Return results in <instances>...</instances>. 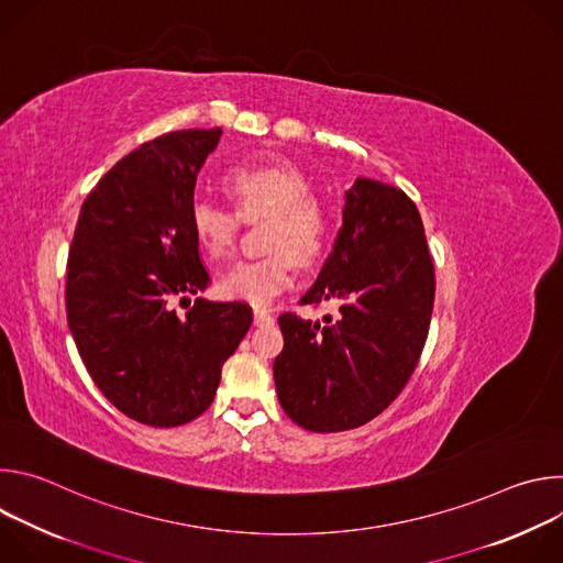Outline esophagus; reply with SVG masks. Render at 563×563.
Listing matches in <instances>:
<instances>
[{
  "mask_svg": "<svg viewBox=\"0 0 563 563\" xmlns=\"http://www.w3.org/2000/svg\"><path fill=\"white\" fill-rule=\"evenodd\" d=\"M254 323H256L258 328H265V325H274V316H272L267 309H261V307H256V309H254Z\"/></svg>",
  "mask_w": 563,
  "mask_h": 563,
  "instance_id": "34e87169",
  "label": "esophagus"
}]
</instances>
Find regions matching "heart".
Segmentation results:
<instances>
[{"instance_id":"heart-1","label":"heart","mask_w":563,"mask_h":563,"mask_svg":"<svg viewBox=\"0 0 563 563\" xmlns=\"http://www.w3.org/2000/svg\"><path fill=\"white\" fill-rule=\"evenodd\" d=\"M235 209L245 218L272 213L265 258L240 261L220 280L227 298L252 305H267L294 283V258L311 265L323 252L330 231L325 207L311 194L309 176L287 159L269 157L231 169L224 180ZM240 217L211 198H194L189 207V227L200 250L211 261L231 254Z\"/></svg>"}]
</instances>
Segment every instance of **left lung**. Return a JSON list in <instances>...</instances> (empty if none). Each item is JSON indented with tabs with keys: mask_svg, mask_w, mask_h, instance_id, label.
<instances>
[{
	"mask_svg": "<svg viewBox=\"0 0 563 563\" xmlns=\"http://www.w3.org/2000/svg\"><path fill=\"white\" fill-rule=\"evenodd\" d=\"M334 300L325 325L280 313L274 380L285 415L311 432L378 417L412 376L428 339L434 265L417 205L396 187L356 178L345 191L334 252L302 305Z\"/></svg>",
	"mask_w": 563,
	"mask_h": 563,
	"instance_id": "1",
	"label": "left lung"
}]
</instances>
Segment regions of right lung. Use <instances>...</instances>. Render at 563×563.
I'll return each instance as SVG.
<instances>
[{"label": "right lung", "mask_w": 563, "mask_h": 563, "mask_svg": "<svg viewBox=\"0 0 563 563\" xmlns=\"http://www.w3.org/2000/svg\"><path fill=\"white\" fill-rule=\"evenodd\" d=\"M222 129L159 135L124 155L79 211L66 267V318L91 378L129 419L176 428L216 396L245 339V302L196 298L209 274L189 227L196 178ZM191 302V300H189Z\"/></svg>", "instance_id": "add662e5"}]
</instances>
